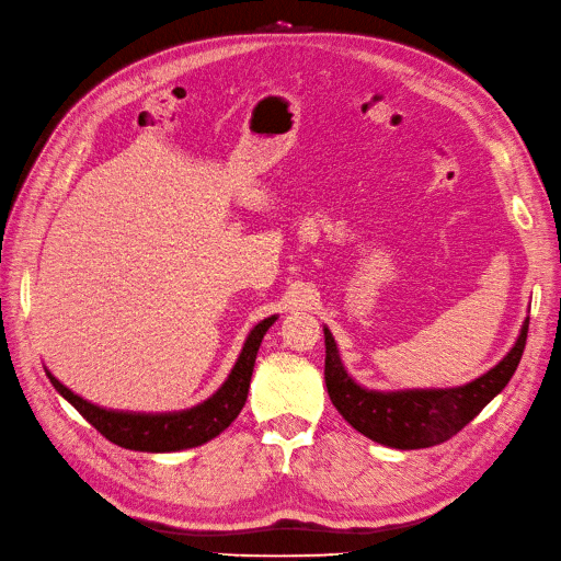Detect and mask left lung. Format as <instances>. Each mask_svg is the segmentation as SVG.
I'll return each instance as SVG.
<instances>
[{
  "label": "left lung",
  "mask_w": 561,
  "mask_h": 561,
  "mask_svg": "<svg viewBox=\"0 0 561 561\" xmlns=\"http://www.w3.org/2000/svg\"><path fill=\"white\" fill-rule=\"evenodd\" d=\"M529 318L515 346L486 375L456 388L367 390L351 379L339 358L336 342L325 328V383L332 404L351 426L379 445L393 449H423L447 443L478 416L513 379L526 346Z\"/></svg>",
  "instance_id": "obj_1"
}]
</instances>
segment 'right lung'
Instances as JSON below:
<instances>
[{"instance_id":"obj_1","label":"right lung","mask_w":561,"mask_h":561,"mask_svg":"<svg viewBox=\"0 0 561 561\" xmlns=\"http://www.w3.org/2000/svg\"><path fill=\"white\" fill-rule=\"evenodd\" d=\"M276 318L278 316L264 318L250 330L229 379L213 398L203 400L201 404L192 407V410L165 412V414L114 412L79 398L70 388L62 386L54 375H50L48 369H46V377L50 379V383H54L58 393L70 402L100 435H105L110 443L118 447L135 449V451L192 449L198 445H206L208 439L217 437L225 428H229V423L236 416L241 414L243 404L248 400L254 358H257V351L266 330L274 325Z\"/></svg>"}]
</instances>
